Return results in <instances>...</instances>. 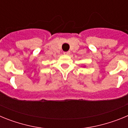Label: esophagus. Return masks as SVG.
<instances>
[{
  "instance_id": "obj_1",
  "label": "esophagus",
  "mask_w": 128,
  "mask_h": 128,
  "mask_svg": "<svg viewBox=\"0 0 128 128\" xmlns=\"http://www.w3.org/2000/svg\"><path fill=\"white\" fill-rule=\"evenodd\" d=\"M63 54H65V55H68V54H70V51L64 52H63Z\"/></svg>"
}]
</instances>
